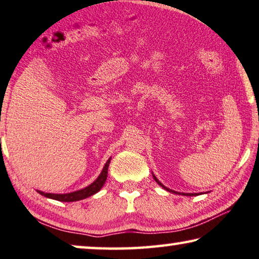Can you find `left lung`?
<instances>
[{
    "instance_id": "8db88e82",
    "label": "left lung",
    "mask_w": 259,
    "mask_h": 259,
    "mask_svg": "<svg viewBox=\"0 0 259 259\" xmlns=\"http://www.w3.org/2000/svg\"><path fill=\"white\" fill-rule=\"evenodd\" d=\"M153 177H154V180H155V182H156L158 185H161V186H162V188H163V189H164V190H166V191H169V192H172V193H178V194H181L180 192H176V191H172V190H170V189H168V188H165V186H164V185H163V184H162V183H161L160 181H158L156 177H155V175H153ZM182 194H183V196H197V193H182Z\"/></svg>"
}]
</instances>
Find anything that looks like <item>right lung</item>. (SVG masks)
I'll use <instances>...</instances> for the list:
<instances>
[{
  "mask_svg": "<svg viewBox=\"0 0 259 259\" xmlns=\"http://www.w3.org/2000/svg\"><path fill=\"white\" fill-rule=\"evenodd\" d=\"M110 162H111V157L105 163L104 168H103L101 175H99V176L97 177V180L95 181L94 183H91L89 186H87V188H84V189L75 191V192L65 193V194L45 193V192H42V191H38V190H37V192L39 194H41V196L46 197V198L54 199V200H58V201H65V202L78 201V200H82V199H85V198H88V197H91V196H93V194L97 193L98 191L103 188V185L105 184V181H106V178H107V168H109Z\"/></svg>",
  "mask_w": 259,
  "mask_h": 259,
  "instance_id": "1",
  "label": "right lung"
}]
</instances>
